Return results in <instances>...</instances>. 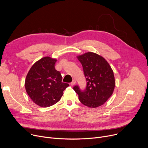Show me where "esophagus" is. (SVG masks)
Listing matches in <instances>:
<instances>
[{
  "instance_id": "1",
  "label": "esophagus",
  "mask_w": 148,
  "mask_h": 148,
  "mask_svg": "<svg viewBox=\"0 0 148 148\" xmlns=\"http://www.w3.org/2000/svg\"><path fill=\"white\" fill-rule=\"evenodd\" d=\"M75 84H76V80H75V79H73V81L71 82V86H73L75 85Z\"/></svg>"
}]
</instances>
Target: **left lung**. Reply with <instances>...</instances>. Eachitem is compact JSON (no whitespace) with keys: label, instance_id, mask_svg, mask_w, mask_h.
Instances as JSON below:
<instances>
[{"label":"left lung","instance_id":"left-lung-1","mask_svg":"<svg viewBox=\"0 0 148 148\" xmlns=\"http://www.w3.org/2000/svg\"><path fill=\"white\" fill-rule=\"evenodd\" d=\"M77 57L82 66L87 83L83 91L77 86L73 89L82 104L90 108L98 107L113 94L115 86L113 70L106 60L95 53L87 52Z\"/></svg>","mask_w":148,"mask_h":148}]
</instances>
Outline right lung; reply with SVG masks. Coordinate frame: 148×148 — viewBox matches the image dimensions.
<instances>
[{
	"label": "right lung",
	"mask_w": 148,
	"mask_h": 148,
	"mask_svg": "<svg viewBox=\"0 0 148 148\" xmlns=\"http://www.w3.org/2000/svg\"><path fill=\"white\" fill-rule=\"evenodd\" d=\"M56 58L45 57L30 68L25 79L26 91L41 107L52 106L60 101L69 84L62 82L60 73L55 69Z\"/></svg>",
	"instance_id": "obj_1"
}]
</instances>
